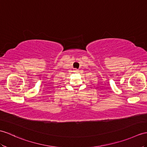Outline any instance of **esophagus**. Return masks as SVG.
I'll return each mask as SVG.
<instances>
[{"mask_svg":"<svg viewBox=\"0 0 147 147\" xmlns=\"http://www.w3.org/2000/svg\"><path fill=\"white\" fill-rule=\"evenodd\" d=\"M74 72H76V73H77V72H78V70H77V69H74Z\"/></svg>","mask_w":147,"mask_h":147,"instance_id":"obj_1","label":"esophagus"}]
</instances>
